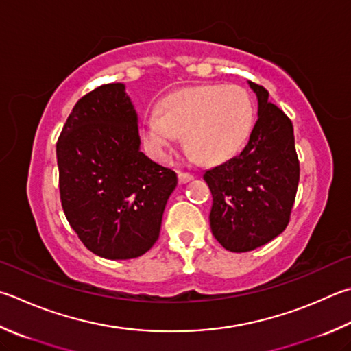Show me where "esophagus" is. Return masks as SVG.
<instances>
[{"label":"esophagus","mask_w":351,"mask_h":351,"mask_svg":"<svg viewBox=\"0 0 351 351\" xmlns=\"http://www.w3.org/2000/svg\"><path fill=\"white\" fill-rule=\"evenodd\" d=\"M178 180H180V184H187L193 180V175L190 173H180L178 175Z\"/></svg>","instance_id":"1"}]
</instances>
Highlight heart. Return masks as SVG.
I'll use <instances>...</instances> for the list:
<instances>
[{"label":"heart","instance_id":"obj_1","mask_svg":"<svg viewBox=\"0 0 351 351\" xmlns=\"http://www.w3.org/2000/svg\"><path fill=\"white\" fill-rule=\"evenodd\" d=\"M254 104L239 86L208 84L184 88L165 98L143 119V138L159 159H167L184 133L186 149L201 162L232 156L253 127Z\"/></svg>","mask_w":351,"mask_h":351}]
</instances>
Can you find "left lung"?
Segmentation results:
<instances>
[{
	"instance_id": "left-lung-1",
	"label": "left lung",
	"mask_w": 351,
	"mask_h": 351,
	"mask_svg": "<svg viewBox=\"0 0 351 351\" xmlns=\"http://www.w3.org/2000/svg\"><path fill=\"white\" fill-rule=\"evenodd\" d=\"M258 99V121L238 156L204 171L213 196L210 227L230 252H250L279 237L290 219L299 182L291 121L248 81Z\"/></svg>"
}]
</instances>
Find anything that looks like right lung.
Segmentation results:
<instances>
[{
	"label": "right lung",
	"mask_w": 351,
	"mask_h": 351,
	"mask_svg": "<svg viewBox=\"0 0 351 351\" xmlns=\"http://www.w3.org/2000/svg\"><path fill=\"white\" fill-rule=\"evenodd\" d=\"M139 119L123 82L82 97L62 127L56 158L66 218L88 250L132 259L155 244L175 171L144 155Z\"/></svg>",
	"instance_id": "add662e5"
}]
</instances>
